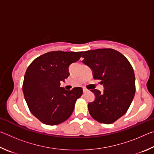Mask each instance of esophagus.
Segmentation results:
<instances>
[{"label": "esophagus", "instance_id": "esophagus-1", "mask_svg": "<svg viewBox=\"0 0 154 154\" xmlns=\"http://www.w3.org/2000/svg\"><path fill=\"white\" fill-rule=\"evenodd\" d=\"M83 92H86L87 91H88V90L86 89V88H83Z\"/></svg>", "mask_w": 154, "mask_h": 154}]
</instances>
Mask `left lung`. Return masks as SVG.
Here are the masks:
<instances>
[{
  "instance_id": "1",
  "label": "left lung",
  "mask_w": 154,
  "mask_h": 154,
  "mask_svg": "<svg viewBox=\"0 0 154 154\" xmlns=\"http://www.w3.org/2000/svg\"><path fill=\"white\" fill-rule=\"evenodd\" d=\"M82 62L93 71L94 79L101 80L103 93L92 90L96 96L88 103L90 116L100 123L110 124L126 113L135 94V76L130 62L120 52L111 48L85 51Z\"/></svg>"
}]
</instances>
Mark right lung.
<instances>
[{
	"label": "right lung",
	"mask_w": 154,
	"mask_h": 154,
	"mask_svg": "<svg viewBox=\"0 0 154 154\" xmlns=\"http://www.w3.org/2000/svg\"><path fill=\"white\" fill-rule=\"evenodd\" d=\"M83 51H54L34 60L24 75L22 90L29 110L42 123L55 126L66 120L83 94L81 87L66 90L60 82L69 76V66Z\"/></svg>",
	"instance_id": "right-lung-1"
}]
</instances>
